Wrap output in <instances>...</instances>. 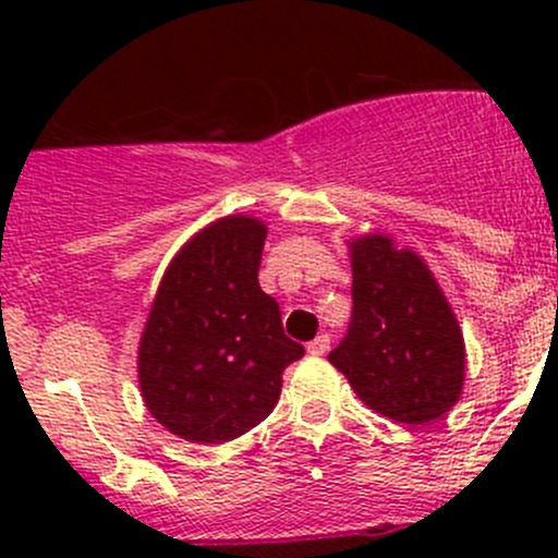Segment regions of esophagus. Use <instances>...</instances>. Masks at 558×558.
Returning <instances> with one entry per match:
<instances>
[{"mask_svg": "<svg viewBox=\"0 0 558 558\" xmlns=\"http://www.w3.org/2000/svg\"><path fill=\"white\" fill-rule=\"evenodd\" d=\"M329 335H318L313 342H307V353H311V356H324V353L329 351Z\"/></svg>", "mask_w": 558, "mask_h": 558, "instance_id": "1", "label": "esophagus"}]
</instances>
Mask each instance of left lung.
<instances>
[{"instance_id":"obj_1","label":"left lung","mask_w":558,"mask_h":558,"mask_svg":"<svg viewBox=\"0 0 558 558\" xmlns=\"http://www.w3.org/2000/svg\"><path fill=\"white\" fill-rule=\"evenodd\" d=\"M353 315L329 362L397 424H432L464 388V335L424 258L373 232L348 243Z\"/></svg>"}]
</instances>
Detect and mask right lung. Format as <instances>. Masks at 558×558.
<instances>
[{"mask_svg": "<svg viewBox=\"0 0 558 558\" xmlns=\"http://www.w3.org/2000/svg\"><path fill=\"white\" fill-rule=\"evenodd\" d=\"M264 221L227 216L172 256L137 348L140 393L172 435L218 446L262 424L305 348L258 286Z\"/></svg>", "mask_w": 558, "mask_h": 558, "instance_id": "1", "label": "right lung"}]
</instances>
